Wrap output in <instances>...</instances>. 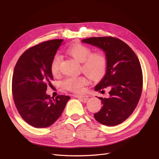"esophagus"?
<instances>
[{
	"mask_svg": "<svg viewBox=\"0 0 159 159\" xmlns=\"http://www.w3.org/2000/svg\"><path fill=\"white\" fill-rule=\"evenodd\" d=\"M74 97L78 98H81V99H83L84 102H86V101L88 100V99H89V96L88 95H85V94H84V95H76H76H74Z\"/></svg>",
	"mask_w": 159,
	"mask_h": 159,
	"instance_id": "esophagus-1",
	"label": "esophagus"
}]
</instances>
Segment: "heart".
Masks as SVG:
<instances>
[{"label":"heart","instance_id":"1","mask_svg":"<svg viewBox=\"0 0 159 159\" xmlns=\"http://www.w3.org/2000/svg\"><path fill=\"white\" fill-rule=\"evenodd\" d=\"M66 54L80 63V69L92 79H98L104 75L107 67V59L102 52L92 53V50L83 44H75L66 50ZM61 57L56 54L51 61V70L54 74L59 71ZM88 84V80L83 76H69L63 80L62 85L65 89L74 92H80Z\"/></svg>","mask_w":159,"mask_h":159}]
</instances>
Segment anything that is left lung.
I'll list each match as a JSON object with an SVG mask.
<instances>
[{
	"label": "left lung",
	"mask_w": 159,
	"mask_h": 159,
	"mask_svg": "<svg viewBox=\"0 0 159 159\" xmlns=\"http://www.w3.org/2000/svg\"><path fill=\"white\" fill-rule=\"evenodd\" d=\"M102 49L107 59L106 73L94 90L109 87V97L99 98L102 109L93 115L101 124L113 126L127 119L136 107L142 94L143 75L137 56L127 44L112 37L82 40Z\"/></svg>",
	"instance_id": "1"
}]
</instances>
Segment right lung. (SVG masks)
<instances>
[{"label":"right lung","instance_id":"add662e5","mask_svg":"<svg viewBox=\"0 0 159 159\" xmlns=\"http://www.w3.org/2000/svg\"><path fill=\"white\" fill-rule=\"evenodd\" d=\"M62 42L51 40L29 48L14 70L11 89L16 107L23 119L35 128L54 124L70 98L59 95L52 99L46 93L53 80L51 61Z\"/></svg>","mask_w":159,"mask_h":159}]
</instances>
